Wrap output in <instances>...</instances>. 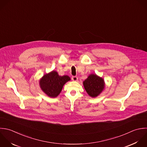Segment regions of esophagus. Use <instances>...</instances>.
<instances>
[{
  "instance_id": "obj_1",
  "label": "esophagus",
  "mask_w": 147,
  "mask_h": 147,
  "mask_svg": "<svg viewBox=\"0 0 147 147\" xmlns=\"http://www.w3.org/2000/svg\"><path fill=\"white\" fill-rule=\"evenodd\" d=\"M71 79H72V80L74 81H76L78 80V77H77V76H73V77H71Z\"/></svg>"
}]
</instances>
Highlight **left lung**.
<instances>
[{
	"label": "left lung",
	"mask_w": 147,
	"mask_h": 147,
	"mask_svg": "<svg viewBox=\"0 0 147 147\" xmlns=\"http://www.w3.org/2000/svg\"><path fill=\"white\" fill-rule=\"evenodd\" d=\"M83 84L88 94L92 97L98 96L105 86L104 80L96 74H90Z\"/></svg>",
	"instance_id": "obj_1"
}]
</instances>
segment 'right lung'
Here are the masks:
<instances>
[{"label": "right lung", "mask_w": 147, "mask_h": 147, "mask_svg": "<svg viewBox=\"0 0 147 147\" xmlns=\"http://www.w3.org/2000/svg\"><path fill=\"white\" fill-rule=\"evenodd\" d=\"M70 80L69 76H60L57 72L53 71L43 76L40 80V86L48 96L56 97L61 92L64 84Z\"/></svg>", "instance_id": "obj_1"}]
</instances>
